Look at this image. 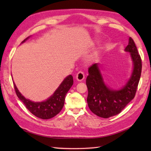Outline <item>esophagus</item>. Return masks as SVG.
I'll list each match as a JSON object with an SVG mask.
<instances>
[{
	"instance_id": "obj_1",
	"label": "esophagus",
	"mask_w": 151,
	"mask_h": 151,
	"mask_svg": "<svg viewBox=\"0 0 151 151\" xmlns=\"http://www.w3.org/2000/svg\"><path fill=\"white\" fill-rule=\"evenodd\" d=\"M76 80L78 81H83V79L85 78V73H84L83 71H79V72L76 74Z\"/></svg>"
}]
</instances>
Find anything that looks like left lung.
<instances>
[{"label":"left lung","mask_w":151,"mask_h":151,"mask_svg":"<svg viewBox=\"0 0 151 151\" xmlns=\"http://www.w3.org/2000/svg\"><path fill=\"white\" fill-rule=\"evenodd\" d=\"M125 51L130 52L133 70L129 81L119 90L109 88L104 84L98 64H94L88 68L89 75L86 80L87 103L91 111L102 118L107 119L119 114L136 94L141 75L142 60L131 37L129 38Z\"/></svg>","instance_id":"8db88e82"}]
</instances>
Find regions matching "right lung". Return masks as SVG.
<instances>
[{
  "mask_svg": "<svg viewBox=\"0 0 151 151\" xmlns=\"http://www.w3.org/2000/svg\"><path fill=\"white\" fill-rule=\"evenodd\" d=\"M29 37L25 39L22 43L26 41ZM73 85V76L68 75L62 82L54 94L47 101L42 102H33L27 99L19 91L15 84H14V87L17 96L32 114L42 119H49L55 116L62 110L65 104L66 94Z\"/></svg>",
  "mask_w": 151,
  "mask_h": 151,
  "instance_id": "1",
  "label": "right lung"
}]
</instances>
